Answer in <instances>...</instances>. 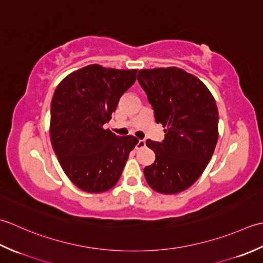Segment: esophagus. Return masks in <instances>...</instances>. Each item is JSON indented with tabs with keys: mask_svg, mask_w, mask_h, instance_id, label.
I'll use <instances>...</instances> for the list:
<instances>
[{
	"mask_svg": "<svg viewBox=\"0 0 263 263\" xmlns=\"http://www.w3.org/2000/svg\"><path fill=\"white\" fill-rule=\"evenodd\" d=\"M145 145H146V142L144 141V139H138L137 143H136V148L137 149L143 148V147H145Z\"/></svg>",
	"mask_w": 263,
	"mask_h": 263,
	"instance_id": "1",
	"label": "esophagus"
}]
</instances>
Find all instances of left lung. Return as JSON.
Masks as SVG:
<instances>
[{"instance_id":"1","label":"left lung","mask_w":263,"mask_h":263,"mask_svg":"<svg viewBox=\"0 0 263 263\" xmlns=\"http://www.w3.org/2000/svg\"><path fill=\"white\" fill-rule=\"evenodd\" d=\"M138 83L145 90L164 139L146 145L155 161L144 168L147 184L162 194L189 189L204 171L218 141V109L208 87L180 68L139 70Z\"/></svg>"}]
</instances>
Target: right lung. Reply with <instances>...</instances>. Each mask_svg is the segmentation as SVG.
<instances>
[{
	"label": "right lung",
	"instance_id": "1",
	"mask_svg": "<svg viewBox=\"0 0 263 263\" xmlns=\"http://www.w3.org/2000/svg\"><path fill=\"white\" fill-rule=\"evenodd\" d=\"M136 72L89 64L58 85L51 102V142L63 171L80 190L112 189L136 145V137L117 136L103 127Z\"/></svg>",
	"mask_w": 263,
	"mask_h": 263
}]
</instances>
